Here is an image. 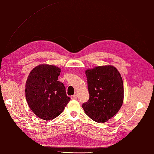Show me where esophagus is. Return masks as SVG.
I'll return each instance as SVG.
<instances>
[{"label": "esophagus", "mask_w": 154, "mask_h": 154, "mask_svg": "<svg viewBox=\"0 0 154 154\" xmlns=\"http://www.w3.org/2000/svg\"><path fill=\"white\" fill-rule=\"evenodd\" d=\"M77 97H78V95H77L76 93H75V94H74L73 95V98H74V99H76Z\"/></svg>", "instance_id": "esophagus-1"}]
</instances>
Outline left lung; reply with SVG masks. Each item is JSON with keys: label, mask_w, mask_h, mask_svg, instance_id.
<instances>
[{"label": "left lung", "mask_w": 154, "mask_h": 154, "mask_svg": "<svg viewBox=\"0 0 154 154\" xmlns=\"http://www.w3.org/2000/svg\"><path fill=\"white\" fill-rule=\"evenodd\" d=\"M89 99L83 103L85 114L94 121L106 122L118 113L124 100L122 78L113 65L85 70Z\"/></svg>", "instance_id": "8db88e82"}]
</instances>
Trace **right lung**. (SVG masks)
<instances>
[{"label": "right lung", "mask_w": 154, "mask_h": 154, "mask_svg": "<svg viewBox=\"0 0 154 154\" xmlns=\"http://www.w3.org/2000/svg\"><path fill=\"white\" fill-rule=\"evenodd\" d=\"M61 69L53 65L41 64L29 74L25 85L28 106L37 117L51 120L63 111L70 98L63 83L58 80Z\"/></svg>", "instance_id": "add662e5"}]
</instances>
